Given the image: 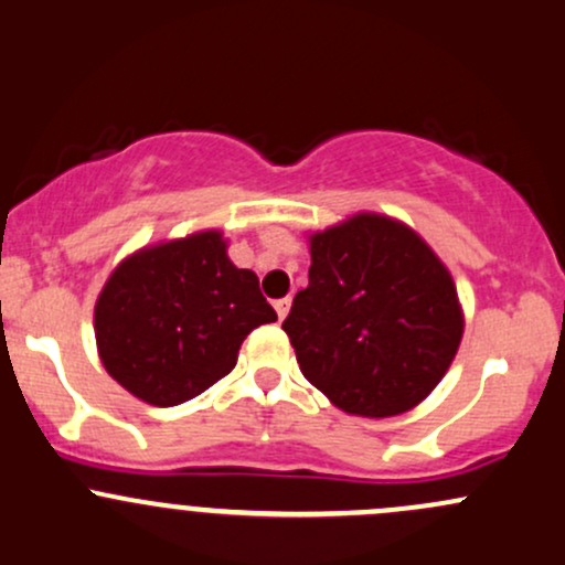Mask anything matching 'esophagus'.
<instances>
[{
  "mask_svg": "<svg viewBox=\"0 0 565 565\" xmlns=\"http://www.w3.org/2000/svg\"><path fill=\"white\" fill-rule=\"evenodd\" d=\"M275 312H277V317H280V320H285V317H288V312H290V296H285V299H277L275 301Z\"/></svg>",
  "mask_w": 565,
  "mask_h": 565,
  "instance_id": "obj_1",
  "label": "esophagus"
}]
</instances>
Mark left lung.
<instances>
[{"mask_svg": "<svg viewBox=\"0 0 565 565\" xmlns=\"http://www.w3.org/2000/svg\"><path fill=\"white\" fill-rule=\"evenodd\" d=\"M309 285L282 331L309 384L347 414L419 405L465 333L451 271L411 226L358 213L309 237Z\"/></svg>", "mask_w": 565, "mask_h": 565, "instance_id": "left-lung-1", "label": "left lung"}]
</instances>
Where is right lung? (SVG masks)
<instances>
[{
    "instance_id": "add662e5",
    "label": "right lung",
    "mask_w": 565,
    "mask_h": 565,
    "mask_svg": "<svg viewBox=\"0 0 565 565\" xmlns=\"http://www.w3.org/2000/svg\"><path fill=\"white\" fill-rule=\"evenodd\" d=\"M275 320L258 277L207 230L125 258L95 301V341L114 382L170 408L224 379L245 335Z\"/></svg>"
}]
</instances>
